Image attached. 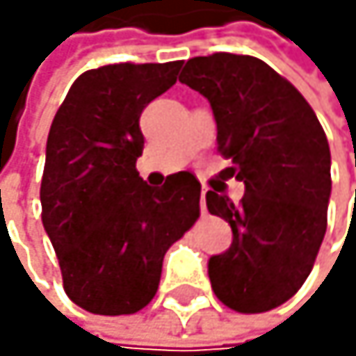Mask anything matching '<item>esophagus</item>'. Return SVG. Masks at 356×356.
<instances>
[{
  "mask_svg": "<svg viewBox=\"0 0 356 356\" xmlns=\"http://www.w3.org/2000/svg\"><path fill=\"white\" fill-rule=\"evenodd\" d=\"M204 194H207V188L202 186V190H200V211H202V213L207 211V204H204Z\"/></svg>",
  "mask_w": 356,
  "mask_h": 356,
  "instance_id": "1",
  "label": "esophagus"
}]
</instances>
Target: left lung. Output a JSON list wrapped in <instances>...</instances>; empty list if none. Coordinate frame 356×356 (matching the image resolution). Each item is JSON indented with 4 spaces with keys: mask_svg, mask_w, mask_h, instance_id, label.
Returning a JSON list of instances; mask_svg holds the SVG:
<instances>
[{
    "mask_svg": "<svg viewBox=\"0 0 356 356\" xmlns=\"http://www.w3.org/2000/svg\"><path fill=\"white\" fill-rule=\"evenodd\" d=\"M181 83L209 100L218 152L243 181L239 204L207 192V209L232 228L209 258L216 297L241 314L269 312L307 280L327 230L331 152L307 100L271 65L250 55L188 59ZM216 189V188H213Z\"/></svg>",
    "mask_w": 356,
    "mask_h": 356,
    "instance_id": "obj_1",
    "label": "left lung"
}]
</instances>
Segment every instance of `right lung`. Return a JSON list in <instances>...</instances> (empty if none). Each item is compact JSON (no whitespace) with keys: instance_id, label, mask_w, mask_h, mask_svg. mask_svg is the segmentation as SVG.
I'll use <instances>...</instances> for the list:
<instances>
[{"instance_id":"add662e5","label":"right lung","mask_w":356,"mask_h":356,"mask_svg":"<svg viewBox=\"0 0 356 356\" xmlns=\"http://www.w3.org/2000/svg\"><path fill=\"white\" fill-rule=\"evenodd\" d=\"M181 61L111 63L83 72L61 102L47 140L40 202L61 267L63 291L79 307L121 316L158 293L166 250L200 216V184L188 172L147 186L143 108L170 89Z\"/></svg>"}]
</instances>
